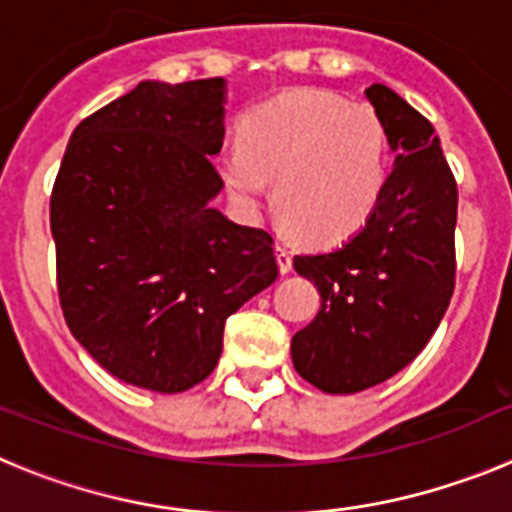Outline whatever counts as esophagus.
<instances>
[{
    "label": "esophagus",
    "instance_id": "obj_1",
    "mask_svg": "<svg viewBox=\"0 0 512 512\" xmlns=\"http://www.w3.org/2000/svg\"><path fill=\"white\" fill-rule=\"evenodd\" d=\"M277 264H279V274H289V271H292V253H289V248L279 246V243H277Z\"/></svg>",
    "mask_w": 512,
    "mask_h": 512
}]
</instances>
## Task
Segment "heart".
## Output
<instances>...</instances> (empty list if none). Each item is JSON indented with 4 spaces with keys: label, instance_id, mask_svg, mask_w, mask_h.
Segmentation results:
<instances>
[{
    "label": "heart",
    "instance_id": "heart-1",
    "mask_svg": "<svg viewBox=\"0 0 512 512\" xmlns=\"http://www.w3.org/2000/svg\"><path fill=\"white\" fill-rule=\"evenodd\" d=\"M241 145L217 158L235 207L259 215L277 182L284 223L315 243L356 233L387 182L390 138L379 112L320 89L259 104L243 120Z\"/></svg>",
    "mask_w": 512,
    "mask_h": 512
}]
</instances>
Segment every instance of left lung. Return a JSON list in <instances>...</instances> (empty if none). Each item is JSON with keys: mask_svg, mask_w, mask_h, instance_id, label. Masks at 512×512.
Listing matches in <instances>:
<instances>
[{"mask_svg": "<svg viewBox=\"0 0 512 512\" xmlns=\"http://www.w3.org/2000/svg\"><path fill=\"white\" fill-rule=\"evenodd\" d=\"M395 151L364 228L333 251L295 256L320 310L292 338L297 374L328 395H354L395 377L425 348L454 295L456 194L441 140L384 84L366 89Z\"/></svg>", "mask_w": 512, "mask_h": 512, "instance_id": "left-lung-1", "label": "left lung"}]
</instances>
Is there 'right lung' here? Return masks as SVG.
Instances as JSON below:
<instances>
[{
  "instance_id": "obj_1",
  "label": "right lung",
  "mask_w": 512,
  "mask_h": 512,
  "mask_svg": "<svg viewBox=\"0 0 512 512\" xmlns=\"http://www.w3.org/2000/svg\"><path fill=\"white\" fill-rule=\"evenodd\" d=\"M225 79L140 81L76 125L51 194L58 297L112 377L184 392L212 374L225 320L277 279L274 238L210 205Z\"/></svg>"
}]
</instances>
